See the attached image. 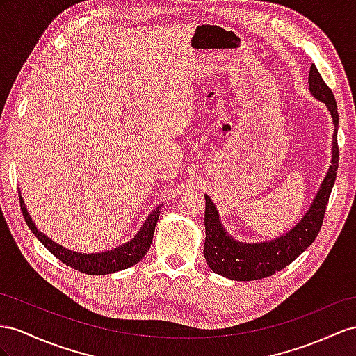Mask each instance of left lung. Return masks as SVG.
<instances>
[{
	"mask_svg": "<svg viewBox=\"0 0 356 356\" xmlns=\"http://www.w3.org/2000/svg\"><path fill=\"white\" fill-rule=\"evenodd\" d=\"M308 88L309 93L326 105L334 123L332 159L321 188L316 193L307 213L300 218L293 229L265 242H241L233 239L221 224L220 213L211 197L204 194L206 239L203 254L209 268L218 275L236 281H252L273 275L299 257L321 232L326 204L337 177V168H339V145H337L339 111H337V102L331 88L325 84L314 65L309 67Z\"/></svg>",
	"mask_w": 356,
	"mask_h": 356,
	"instance_id": "obj_1",
	"label": "left lung"
}]
</instances>
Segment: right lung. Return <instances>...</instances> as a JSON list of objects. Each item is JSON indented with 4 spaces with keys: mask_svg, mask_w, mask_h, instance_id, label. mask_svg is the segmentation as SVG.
<instances>
[{
    "mask_svg": "<svg viewBox=\"0 0 356 356\" xmlns=\"http://www.w3.org/2000/svg\"><path fill=\"white\" fill-rule=\"evenodd\" d=\"M19 200H21V209H22V215L25 218V222L29 225V229L33 232L35 238L43 243V247L47 248L51 254H54V256H56L60 261L65 263V265L74 268L79 272L88 273V275H106V273L118 272L136 265V263H138L145 254H147L150 248V243L154 234V227L158 224V218L161 213V209L163 206V204H159L156 209H153L152 213L145 218V221L143 222L138 233H136L131 241H127L123 245H118V247L113 250L86 254V252H76V251L61 247L60 243L54 242L52 239L48 238L47 234L42 233L38 227H35L29 211H26L22 195H19Z\"/></svg>",
    "mask_w": 356,
    "mask_h": 356,
    "instance_id": "obj_1",
    "label": "right lung"
}]
</instances>
